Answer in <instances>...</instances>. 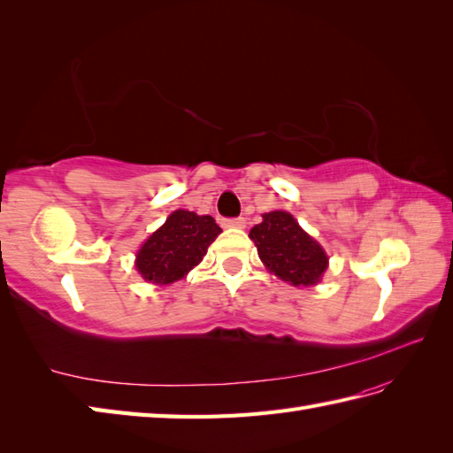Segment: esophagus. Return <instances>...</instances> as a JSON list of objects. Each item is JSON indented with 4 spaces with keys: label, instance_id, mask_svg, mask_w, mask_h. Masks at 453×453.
I'll use <instances>...</instances> for the list:
<instances>
[{
    "label": "esophagus",
    "instance_id": "34e87169",
    "mask_svg": "<svg viewBox=\"0 0 453 453\" xmlns=\"http://www.w3.org/2000/svg\"><path fill=\"white\" fill-rule=\"evenodd\" d=\"M224 226L226 227H245V218H226L224 219Z\"/></svg>",
    "mask_w": 453,
    "mask_h": 453
}]
</instances>
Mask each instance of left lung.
Returning a JSON list of instances; mask_svg holds the SVG:
<instances>
[{
    "label": "left lung",
    "mask_w": 453,
    "mask_h": 453,
    "mask_svg": "<svg viewBox=\"0 0 453 453\" xmlns=\"http://www.w3.org/2000/svg\"><path fill=\"white\" fill-rule=\"evenodd\" d=\"M249 237L271 273L294 286H313L326 268L321 245L307 235L288 211H268Z\"/></svg>",
    "instance_id": "left-lung-1"
}]
</instances>
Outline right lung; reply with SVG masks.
I'll return each mask as SVG.
<instances>
[{
  "instance_id": "right-lung-1",
  "label": "right lung",
  "mask_w": 453,
  "mask_h": 453,
  "mask_svg": "<svg viewBox=\"0 0 453 453\" xmlns=\"http://www.w3.org/2000/svg\"><path fill=\"white\" fill-rule=\"evenodd\" d=\"M221 227L211 216L177 210L136 255L138 273L153 284H171L196 266Z\"/></svg>"
}]
</instances>
